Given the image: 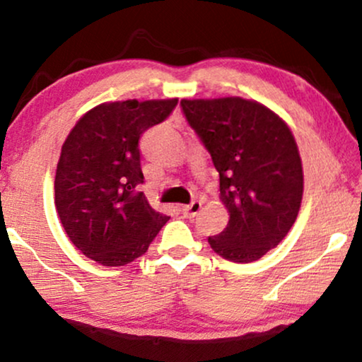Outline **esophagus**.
<instances>
[{
  "label": "esophagus",
  "mask_w": 362,
  "mask_h": 362,
  "mask_svg": "<svg viewBox=\"0 0 362 362\" xmlns=\"http://www.w3.org/2000/svg\"><path fill=\"white\" fill-rule=\"evenodd\" d=\"M200 209H202V202H192L190 205L180 206L182 214H184V216H187V218H194V216L200 211Z\"/></svg>",
  "instance_id": "34e87169"
}]
</instances>
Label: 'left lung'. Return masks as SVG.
Returning <instances> with one entry per match:
<instances>
[{
	"instance_id": "8db88e82",
	"label": "left lung",
	"mask_w": 362,
	"mask_h": 362,
	"mask_svg": "<svg viewBox=\"0 0 362 362\" xmlns=\"http://www.w3.org/2000/svg\"><path fill=\"white\" fill-rule=\"evenodd\" d=\"M220 173L228 223L209 243L235 263L257 262L286 237L303 200L295 136L279 115L253 99H182Z\"/></svg>"
}]
</instances>
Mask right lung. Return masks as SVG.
I'll return each instance as SVG.
<instances>
[{"label": "right lung", "instance_id": "1", "mask_svg": "<svg viewBox=\"0 0 362 362\" xmlns=\"http://www.w3.org/2000/svg\"><path fill=\"white\" fill-rule=\"evenodd\" d=\"M173 99L115 100L88 110L61 147L54 205L67 237L104 267L142 257L170 216L153 210L142 192L139 139L162 122Z\"/></svg>", "mask_w": 362, "mask_h": 362}]
</instances>
